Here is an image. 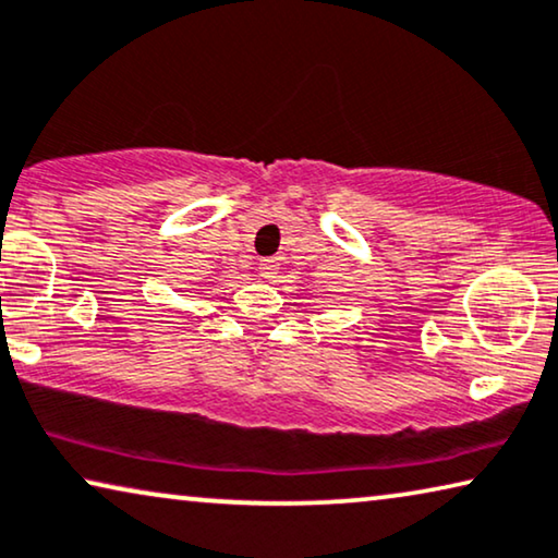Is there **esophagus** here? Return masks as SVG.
<instances>
[{
	"instance_id": "34e87169",
	"label": "esophagus",
	"mask_w": 558,
	"mask_h": 558,
	"mask_svg": "<svg viewBox=\"0 0 558 558\" xmlns=\"http://www.w3.org/2000/svg\"><path fill=\"white\" fill-rule=\"evenodd\" d=\"M259 271H262V277H266V279H274L279 274V259L277 256H266V259H262L259 262Z\"/></svg>"
}]
</instances>
